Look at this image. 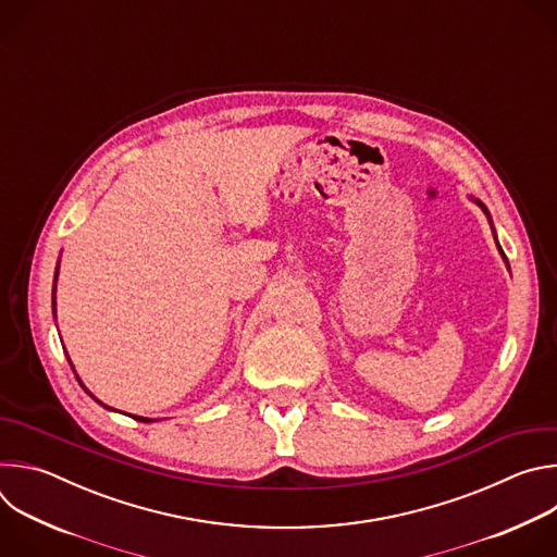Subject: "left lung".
<instances>
[{
  "label": "left lung",
  "mask_w": 557,
  "mask_h": 557,
  "mask_svg": "<svg viewBox=\"0 0 557 557\" xmlns=\"http://www.w3.org/2000/svg\"><path fill=\"white\" fill-rule=\"evenodd\" d=\"M479 205H481V209H483V211H485V213H487V209H485V205H483V202H479ZM487 215H490V213H487ZM498 249H500V247H498ZM500 253H503V251H500ZM503 256H505V253H503Z\"/></svg>",
  "instance_id": "left-lung-1"
}]
</instances>
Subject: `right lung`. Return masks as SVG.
Returning <instances> with one entry per match:
<instances>
[{"mask_svg": "<svg viewBox=\"0 0 557 557\" xmlns=\"http://www.w3.org/2000/svg\"><path fill=\"white\" fill-rule=\"evenodd\" d=\"M52 306H54V297H52ZM101 404V401H99ZM103 408H108V406H103ZM134 419H138V421H143V423H149L151 419H145V417H134Z\"/></svg>", "mask_w": 557, "mask_h": 557, "instance_id": "add662e5", "label": "right lung"}]
</instances>
